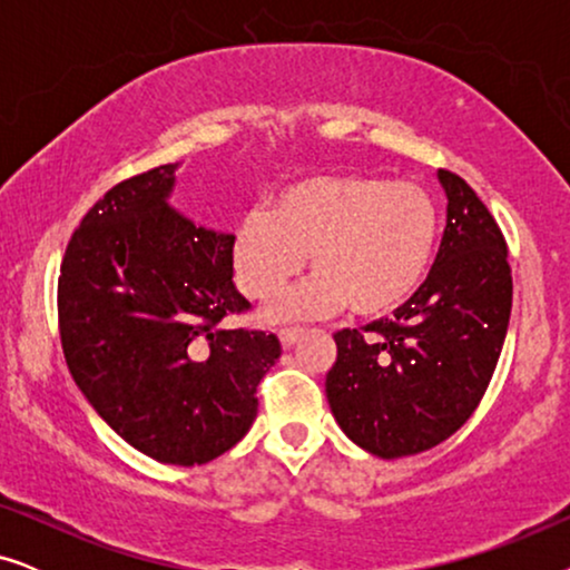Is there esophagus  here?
<instances>
[{
  "instance_id": "esophagus-1",
  "label": "esophagus",
  "mask_w": 570,
  "mask_h": 570,
  "mask_svg": "<svg viewBox=\"0 0 570 570\" xmlns=\"http://www.w3.org/2000/svg\"><path fill=\"white\" fill-rule=\"evenodd\" d=\"M303 330H279V342H283V347L287 350V347H293L295 342H298L301 337H303Z\"/></svg>"
}]
</instances>
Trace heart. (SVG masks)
Here are the masks:
<instances>
[{
    "label": "heart",
    "mask_w": 570,
    "mask_h": 570,
    "mask_svg": "<svg viewBox=\"0 0 570 570\" xmlns=\"http://www.w3.org/2000/svg\"><path fill=\"white\" fill-rule=\"evenodd\" d=\"M439 240V207L425 186L381 176H306L285 184L269 209H252L233 238L240 291L269 301L306 264L316 275L269 308L306 318L345 306L381 316L423 283Z\"/></svg>",
    "instance_id": "b5f03b06"
}]
</instances>
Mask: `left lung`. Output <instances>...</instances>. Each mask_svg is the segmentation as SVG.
I'll list each match as a JSON object with an SVG mask.
<instances>
[{
  "label": "left lung",
  "instance_id": "left-lung-1",
  "mask_svg": "<svg viewBox=\"0 0 570 570\" xmlns=\"http://www.w3.org/2000/svg\"><path fill=\"white\" fill-rule=\"evenodd\" d=\"M439 178L446 230L425 283L392 316L334 334L326 400L342 431L381 459L439 446L470 420L509 330L503 233L462 176L441 168Z\"/></svg>",
  "mask_w": 570,
  "mask_h": 570
}]
</instances>
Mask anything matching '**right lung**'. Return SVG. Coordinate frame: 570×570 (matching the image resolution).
I'll return each mask as SVG.
<instances>
[{
  "label": "right lung",
  "instance_id": "obj_1",
  "mask_svg": "<svg viewBox=\"0 0 570 570\" xmlns=\"http://www.w3.org/2000/svg\"><path fill=\"white\" fill-rule=\"evenodd\" d=\"M176 163L127 178L88 209L59 269V334L92 410L163 464H205L256 417L283 353L272 332L230 330L252 308L233 285V236L168 205Z\"/></svg>",
  "mask_w": 570,
  "mask_h": 570
}]
</instances>
